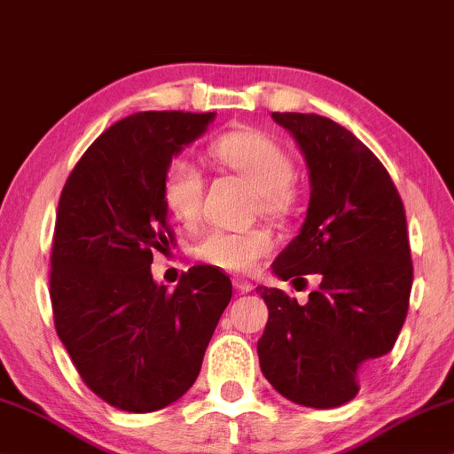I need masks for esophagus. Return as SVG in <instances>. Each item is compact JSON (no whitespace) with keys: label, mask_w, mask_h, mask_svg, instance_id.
<instances>
[{"label":"esophagus","mask_w":454,"mask_h":454,"mask_svg":"<svg viewBox=\"0 0 454 454\" xmlns=\"http://www.w3.org/2000/svg\"><path fill=\"white\" fill-rule=\"evenodd\" d=\"M232 285H234V289L240 291V294H249V291H254V283H249V280H247V278L234 277L232 278Z\"/></svg>","instance_id":"obj_1"}]
</instances>
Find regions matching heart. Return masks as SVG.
Segmentation results:
<instances>
[{"label": "heart", "instance_id": "heart-1", "mask_svg": "<svg viewBox=\"0 0 454 454\" xmlns=\"http://www.w3.org/2000/svg\"><path fill=\"white\" fill-rule=\"evenodd\" d=\"M214 157L223 168L232 169L249 182L260 194L263 211L274 214L283 209L294 184L295 169L289 154L277 140L255 129L231 131L217 137L209 146ZM203 171L191 157L180 154L171 159L163 176V203L171 215L184 226L197 223L203 203ZM272 239L266 231H209L197 243L194 254L200 262L223 272H251L268 251Z\"/></svg>", "mask_w": 454, "mask_h": 454}]
</instances>
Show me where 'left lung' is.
I'll return each instance as SVG.
<instances>
[{
  "mask_svg": "<svg viewBox=\"0 0 454 454\" xmlns=\"http://www.w3.org/2000/svg\"><path fill=\"white\" fill-rule=\"evenodd\" d=\"M272 119L294 136L309 177L306 220L272 272L280 280L318 274L320 286L306 303L257 286L268 306L257 356L286 400L335 409L358 394L404 325L412 286L404 205L381 160L352 131L320 114Z\"/></svg>",
  "mask_w": 454,
  "mask_h": 454,
  "instance_id": "obj_1",
  "label": "left lung"
}]
</instances>
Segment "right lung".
<instances>
[{
    "label": "right lung",
    "instance_id": "obj_1",
    "mask_svg": "<svg viewBox=\"0 0 454 454\" xmlns=\"http://www.w3.org/2000/svg\"><path fill=\"white\" fill-rule=\"evenodd\" d=\"M215 113L148 111L111 125L62 188L51 243L54 325L91 392L114 409L153 412L197 381L232 283L192 266L174 294L153 278V254L174 239L163 203L169 160Z\"/></svg>",
    "mask_w": 454,
    "mask_h": 454
}]
</instances>
